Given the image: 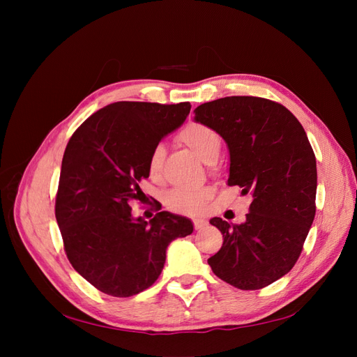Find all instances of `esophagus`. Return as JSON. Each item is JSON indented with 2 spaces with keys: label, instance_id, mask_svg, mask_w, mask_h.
I'll list each match as a JSON object with an SVG mask.
<instances>
[{
  "label": "esophagus",
  "instance_id": "esophagus-1",
  "mask_svg": "<svg viewBox=\"0 0 357 357\" xmlns=\"http://www.w3.org/2000/svg\"><path fill=\"white\" fill-rule=\"evenodd\" d=\"M205 226H207V223H205L204 220H199V219L193 220V228H195V231H199V229L205 228Z\"/></svg>",
  "mask_w": 357,
  "mask_h": 357
}]
</instances>
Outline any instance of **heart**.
Returning <instances> with one entry per match:
<instances>
[{"instance_id": "b5f03b06", "label": "heart", "mask_w": 357, "mask_h": 357, "mask_svg": "<svg viewBox=\"0 0 357 357\" xmlns=\"http://www.w3.org/2000/svg\"><path fill=\"white\" fill-rule=\"evenodd\" d=\"M178 138L188 144L204 162H214L222 147V137L214 128L199 122H192L181 129ZM165 149L162 144L153 147L149 155L147 171L152 178L160 174L162 162H164ZM213 197V190L208 186L192 189H174L165 195L167 207L176 213L198 214Z\"/></svg>"}]
</instances>
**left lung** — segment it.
<instances>
[{
    "label": "left lung",
    "mask_w": 357,
    "mask_h": 357,
    "mask_svg": "<svg viewBox=\"0 0 357 357\" xmlns=\"http://www.w3.org/2000/svg\"><path fill=\"white\" fill-rule=\"evenodd\" d=\"M193 113L228 143V185L253 197L244 223L210 220L223 244L208 265L234 287H266L294 268L314 220V152L298 119L271 100L225 96Z\"/></svg>",
    "instance_id": "1"
}]
</instances>
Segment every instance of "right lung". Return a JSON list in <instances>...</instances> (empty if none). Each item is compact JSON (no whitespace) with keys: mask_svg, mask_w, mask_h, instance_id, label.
<instances>
[{"mask_svg":"<svg viewBox=\"0 0 357 357\" xmlns=\"http://www.w3.org/2000/svg\"><path fill=\"white\" fill-rule=\"evenodd\" d=\"M189 112V102H113L70 138L55 215L70 264L102 294L128 298L149 289L162 273L168 244L193 231L189 219L168 211L149 222L131 211L144 198L139 181L149 177L150 152Z\"/></svg>","mask_w":357,"mask_h":357,"instance_id":"add662e5","label":"right lung"}]
</instances>
